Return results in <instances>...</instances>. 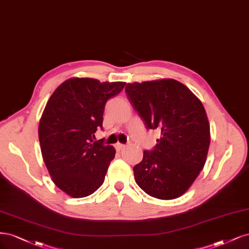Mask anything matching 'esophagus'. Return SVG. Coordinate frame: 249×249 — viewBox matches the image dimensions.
I'll list each match as a JSON object with an SVG mask.
<instances>
[{
    "mask_svg": "<svg viewBox=\"0 0 249 249\" xmlns=\"http://www.w3.org/2000/svg\"><path fill=\"white\" fill-rule=\"evenodd\" d=\"M116 149H117V151H121V150H123L126 146L124 145V143H121V142H117L116 143Z\"/></svg>",
    "mask_w": 249,
    "mask_h": 249,
    "instance_id": "34e87169",
    "label": "esophagus"
}]
</instances>
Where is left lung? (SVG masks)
<instances>
[{
  "label": "left lung",
  "instance_id": "obj_1",
  "mask_svg": "<svg viewBox=\"0 0 249 249\" xmlns=\"http://www.w3.org/2000/svg\"><path fill=\"white\" fill-rule=\"evenodd\" d=\"M125 92L147 129L161 138L133 167L135 182L149 196L173 199L189 189L205 165L210 125L202 102L172 78L127 84Z\"/></svg>",
  "mask_w": 249,
  "mask_h": 249
}]
</instances>
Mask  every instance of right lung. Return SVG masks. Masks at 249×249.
I'll use <instances>...</instances> for the list:
<instances>
[{"instance_id": "right-lung-1", "label": "right lung", "mask_w": 249, "mask_h": 249, "mask_svg": "<svg viewBox=\"0 0 249 249\" xmlns=\"http://www.w3.org/2000/svg\"><path fill=\"white\" fill-rule=\"evenodd\" d=\"M125 87L73 77L62 83L47 101L39 122L40 148L53 183L72 197L92 195L104 182L116 150L95 140L102 128L107 101Z\"/></svg>"}]
</instances>
